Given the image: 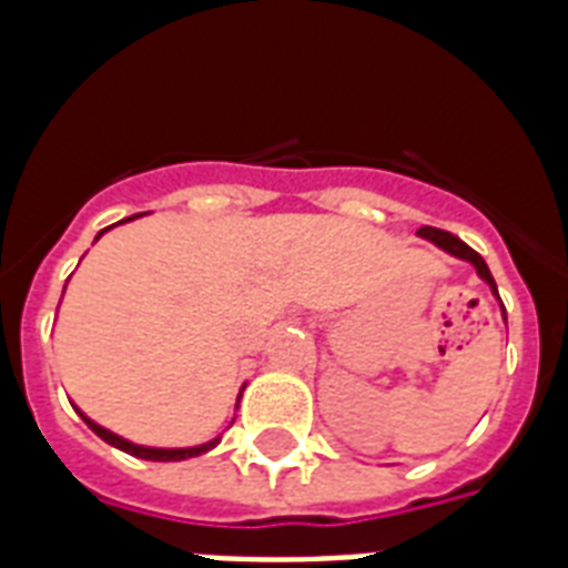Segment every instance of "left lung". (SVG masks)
Listing matches in <instances>:
<instances>
[{
	"label": "left lung",
	"instance_id": "1",
	"mask_svg": "<svg viewBox=\"0 0 568 568\" xmlns=\"http://www.w3.org/2000/svg\"><path fill=\"white\" fill-rule=\"evenodd\" d=\"M418 235L430 241V244H436L439 250H445V253H450V256L463 258V262H471L477 271V276H480V280H484V283L493 288L495 297H498V285H495V280H493V274H489V267H486L484 256L468 247L466 241H459L457 235H450V232H445V230H436V226H422V230H418ZM498 303H501V297H498ZM501 315H504V321H507L504 303H501Z\"/></svg>",
	"mask_w": 568,
	"mask_h": 568
}]
</instances>
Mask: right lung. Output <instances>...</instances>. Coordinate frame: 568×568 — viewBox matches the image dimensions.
Listing matches in <instances>:
<instances>
[{
    "label": "right lung",
    "instance_id": "right-lung-1",
    "mask_svg": "<svg viewBox=\"0 0 568 568\" xmlns=\"http://www.w3.org/2000/svg\"><path fill=\"white\" fill-rule=\"evenodd\" d=\"M135 217H138V214H132V217H126V221H135ZM120 223H123V221H120ZM114 226H118V223H114ZM109 230H111V226H105L102 232H109ZM102 232H100V235H102ZM100 235H97V239H100ZM239 400H241V395H239ZM75 413L82 415L84 424H88V427H91V430L97 433L102 442H109V445H114V448H120V450H126V454H132V457H138V459H153V463H180V459L200 457V454L212 450L214 445L221 442V436H214V439L203 442V445H194V448H146V445H135V442L123 439V436H118V433L105 430L102 424H97L93 418H88V415H84L79 406H75Z\"/></svg>",
    "mask_w": 568,
    "mask_h": 568
}]
</instances>
